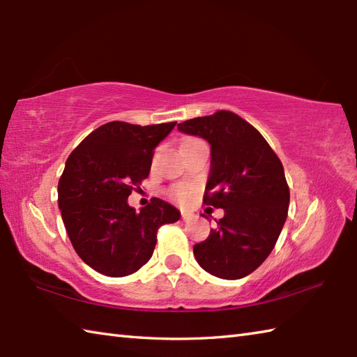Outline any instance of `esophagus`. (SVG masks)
Masks as SVG:
<instances>
[{
	"instance_id": "34e87169",
	"label": "esophagus",
	"mask_w": 357,
	"mask_h": 357,
	"mask_svg": "<svg viewBox=\"0 0 357 357\" xmlns=\"http://www.w3.org/2000/svg\"><path fill=\"white\" fill-rule=\"evenodd\" d=\"M181 219H183L184 222H188L193 219V215L190 213V211H181Z\"/></svg>"
}]
</instances>
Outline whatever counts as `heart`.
Listing matches in <instances>:
<instances>
[{
	"instance_id": "obj_1",
	"label": "heart",
	"mask_w": 357,
	"mask_h": 357,
	"mask_svg": "<svg viewBox=\"0 0 357 357\" xmlns=\"http://www.w3.org/2000/svg\"><path fill=\"white\" fill-rule=\"evenodd\" d=\"M190 139V138H188ZM170 198L174 199L179 204H188L192 199L193 196V188L190 185H185V184H179V185H174L170 188Z\"/></svg>"
}]
</instances>
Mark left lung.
Segmentation results:
<instances>
[{
    "mask_svg": "<svg viewBox=\"0 0 357 357\" xmlns=\"http://www.w3.org/2000/svg\"><path fill=\"white\" fill-rule=\"evenodd\" d=\"M211 147L204 204L224 208L208 238L195 244L201 267L221 279H241L267 259L290 204L284 167L264 136L245 119L219 110L178 124Z\"/></svg>",
    "mask_w": 357,
    "mask_h": 357,
    "instance_id": "left-lung-1",
    "label": "left lung"
}]
</instances>
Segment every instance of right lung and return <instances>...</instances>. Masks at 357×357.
Instances as JSON below:
<instances>
[{"mask_svg": "<svg viewBox=\"0 0 357 357\" xmlns=\"http://www.w3.org/2000/svg\"><path fill=\"white\" fill-rule=\"evenodd\" d=\"M176 123L136 126L112 121L86 136L67 158L58 206L75 252L101 275L123 278L147 264L158 229L179 211L153 198L138 213L127 204L149 176L153 150Z\"/></svg>", "mask_w": 357, "mask_h": 357, "instance_id": "obj_1", "label": "right lung"}]
</instances>
